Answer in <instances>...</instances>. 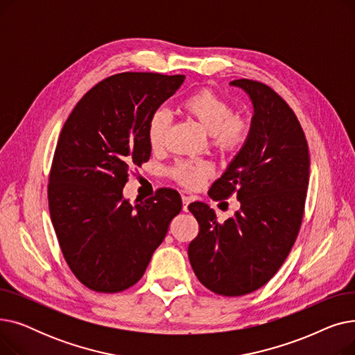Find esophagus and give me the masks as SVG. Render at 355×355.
Segmentation results:
<instances>
[{
    "instance_id": "34e87169",
    "label": "esophagus",
    "mask_w": 355,
    "mask_h": 355,
    "mask_svg": "<svg viewBox=\"0 0 355 355\" xmlns=\"http://www.w3.org/2000/svg\"><path fill=\"white\" fill-rule=\"evenodd\" d=\"M191 197L190 196H182V210L189 211V204L191 202Z\"/></svg>"
}]
</instances>
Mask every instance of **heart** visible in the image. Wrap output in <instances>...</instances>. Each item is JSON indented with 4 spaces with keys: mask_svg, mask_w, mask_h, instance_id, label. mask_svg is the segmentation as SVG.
Segmentation results:
<instances>
[{
    "mask_svg": "<svg viewBox=\"0 0 355 355\" xmlns=\"http://www.w3.org/2000/svg\"><path fill=\"white\" fill-rule=\"evenodd\" d=\"M181 109L207 130L211 148L220 154L239 153L250 138V119L241 114H234L230 101L210 87L191 93L182 101ZM170 126L171 114L164 107L154 110L149 116L146 139L154 151L165 146ZM166 174L182 187L197 189L213 174V168L204 161L178 159L168 168Z\"/></svg>",
    "mask_w": 355,
    "mask_h": 355,
    "instance_id": "b5f03b06",
    "label": "heart"
}]
</instances>
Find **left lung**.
I'll return each instance as SVG.
<instances>
[{
    "mask_svg": "<svg viewBox=\"0 0 355 355\" xmlns=\"http://www.w3.org/2000/svg\"><path fill=\"white\" fill-rule=\"evenodd\" d=\"M253 102L248 144L209 191L216 201L236 196L240 210L225 223L207 204L189 206L198 234L189 259L198 281L221 296H241L266 285L300 233L309 182V149L291 106L268 85L237 79Z\"/></svg>",
    "mask_w": 355,
    "mask_h": 355,
    "instance_id": "obj_1",
    "label": "left lung"
}]
</instances>
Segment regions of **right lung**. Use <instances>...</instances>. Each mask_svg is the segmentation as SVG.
<instances>
[{
	"instance_id": "obj_1",
	"label": "right lung",
	"mask_w": 355,
	"mask_h": 355,
	"mask_svg": "<svg viewBox=\"0 0 355 355\" xmlns=\"http://www.w3.org/2000/svg\"><path fill=\"white\" fill-rule=\"evenodd\" d=\"M184 74L125 71L93 86L63 125L49 175V210L66 263L86 288L134 286L181 211L180 194L158 189L130 206V168L151 155L146 123Z\"/></svg>"
}]
</instances>
